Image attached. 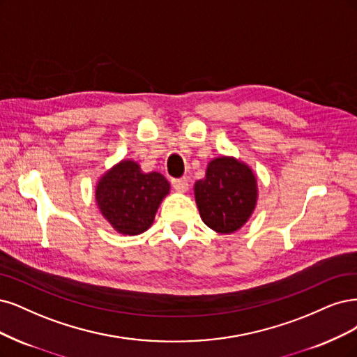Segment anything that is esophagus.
<instances>
[{
	"mask_svg": "<svg viewBox=\"0 0 357 357\" xmlns=\"http://www.w3.org/2000/svg\"><path fill=\"white\" fill-rule=\"evenodd\" d=\"M171 183H173V188L177 192H180V193H186L189 190V181H188V178H176V180H173Z\"/></svg>",
	"mask_w": 357,
	"mask_h": 357,
	"instance_id": "1",
	"label": "esophagus"
}]
</instances>
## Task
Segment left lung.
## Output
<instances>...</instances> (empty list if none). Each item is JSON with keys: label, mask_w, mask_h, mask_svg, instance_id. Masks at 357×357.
<instances>
[{"label": "left lung", "mask_w": 357, "mask_h": 357, "mask_svg": "<svg viewBox=\"0 0 357 357\" xmlns=\"http://www.w3.org/2000/svg\"><path fill=\"white\" fill-rule=\"evenodd\" d=\"M257 192L252 169L229 156L213 159L205 178L195 183L201 218L218 233H233L247 223L257 204Z\"/></svg>", "instance_id": "obj_1"}]
</instances>
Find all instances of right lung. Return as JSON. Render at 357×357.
I'll return each mask as SVG.
<instances>
[{
    "mask_svg": "<svg viewBox=\"0 0 357 357\" xmlns=\"http://www.w3.org/2000/svg\"><path fill=\"white\" fill-rule=\"evenodd\" d=\"M169 183L159 173H143L134 161H121L99 180L96 201L103 217L122 235H140L155 220Z\"/></svg>",
    "mask_w": 357,
    "mask_h": 357,
    "instance_id": "right-lung-1",
    "label": "right lung"
}]
</instances>
